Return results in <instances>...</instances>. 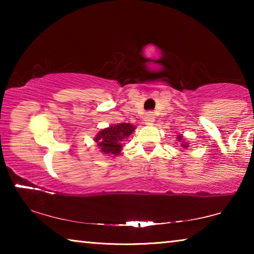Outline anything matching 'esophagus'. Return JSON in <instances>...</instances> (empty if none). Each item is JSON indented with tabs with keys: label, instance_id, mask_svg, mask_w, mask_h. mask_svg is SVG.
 <instances>
[{
	"label": "esophagus",
	"instance_id": "esophagus-1",
	"mask_svg": "<svg viewBox=\"0 0 254 254\" xmlns=\"http://www.w3.org/2000/svg\"><path fill=\"white\" fill-rule=\"evenodd\" d=\"M143 121H144L145 126H152L153 122H154V117H153L152 112H148V113H145L144 118H143Z\"/></svg>",
	"mask_w": 254,
	"mask_h": 254
}]
</instances>
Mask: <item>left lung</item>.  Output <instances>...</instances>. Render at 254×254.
Wrapping results in <instances>:
<instances>
[{
	"label": "left lung",
	"mask_w": 254,
	"mask_h": 254,
	"mask_svg": "<svg viewBox=\"0 0 254 254\" xmlns=\"http://www.w3.org/2000/svg\"><path fill=\"white\" fill-rule=\"evenodd\" d=\"M176 139H177V141H178L179 144H180V147H182L183 149H187V148L189 147V144H190V143H188L187 141L184 140L183 134H178L177 137H176Z\"/></svg>",
	"instance_id": "1"
}]
</instances>
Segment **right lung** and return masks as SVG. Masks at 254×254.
<instances>
[{"label": "right lung", "instance_id": "obj_1", "mask_svg": "<svg viewBox=\"0 0 254 254\" xmlns=\"http://www.w3.org/2000/svg\"><path fill=\"white\" fill-rule=\"evenodd\" d=\"M135 130V127L130 123L112 124L109 127L102 128L94 137L100 151L110 157L121 154L123 144Z\"/></svg>", "mask_w": 254, "mask_h": 254}]
</instances>
